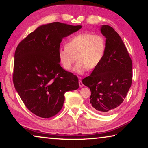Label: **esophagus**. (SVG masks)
I'll return each mask as SVG.
<instances>
[{
  "mask_svg": "<svg viewBox=\"0 0 148 148\" xmlns=\"http://www.w3.org/2000/svg\"><path fill=\"white\" fill-rule=\"evenodd\" d=\"M79 86L80 87H82L84 86V85L83 84V83H82L81 80H79Z\"/></svg>",
  "mask_w": 148,
  "mask_h": 148,
  "instance_id": "obj_1",
  "label": "esophagus"
}]
</instances>
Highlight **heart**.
I'll use <instances>...</instances> for the list:
<instances>
[{
	"instance_id": "b5f03b06",
	"label": "heart",
	"mask_w": 148,
	"mask_h": 148,
	"mask_svg": "<svg viewBox=\"0 0 148 148\" xmlns=\"http://www.w3.org/2000/svg\"><path fill=\"white\" fill-rule=\"evenodd\" d=\"M106 39L100 34L82 32L76 34L58 51V58L66 71H71L78 61L74 71L82 74L87 69L93 71L98 67L106 53Z\"/></svg>"
}]
</instances>
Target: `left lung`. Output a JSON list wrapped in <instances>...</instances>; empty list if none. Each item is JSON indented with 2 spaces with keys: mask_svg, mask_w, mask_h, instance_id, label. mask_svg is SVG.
Instances as JSON below:
<instances>
[{
  "mask_svg": "<svg viewBox=\"0 0 148 148\" xmlns=\"http://www.w3.org/2000/svg\"><path fill=\"white\" fill-rule=\"evenodd\" d=\"M101 31L106 38V53L98 67L82 82L91 90L92 108L98 113L108 114L127 96L132 84V63L118 33L107 25L101 26Z\"/></svg>",
  "mask_w": 148,
  "mask_h": 148,
  "instance_id": "1",
  "label": "left lung"
}]
</instances>
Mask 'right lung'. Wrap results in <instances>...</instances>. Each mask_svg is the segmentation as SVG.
Returning <instances> with one entry per match:
<instances>
[{
    "label": "right lung",
    "mask_w": 148,
    "mask_h": 148,
    "mask_svg": "<svg viewBox=\"0 0 148 148\" xmlns=\"http://www.w3.org/2000/svg\"><path fill=\"white\" fill-rule=\"evenodd\" d=\"M82 28L53 22L38 27L15 51L13 82L26 107L43 118L61 110L64 93L78 89V78L59 64L58 51L64 37Z\"/></svg>",
    "instance_id": "1"
}]
</instances>
